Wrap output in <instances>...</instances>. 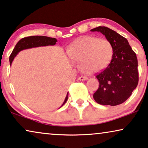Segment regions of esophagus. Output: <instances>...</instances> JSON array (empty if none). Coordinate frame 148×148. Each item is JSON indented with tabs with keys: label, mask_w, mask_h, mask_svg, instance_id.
<instances>
[{
	"label": "esophagus",
	"mask_w": 148,
	"mask_h": 148,
	"mask_svg": "<svg viewBox=\"0 0 148 148\" xmlns=\"http://www.w3.org/2000/svg\"><path fill=\"white\" fill-rule=\"evenodd\" d=\"M88 79V78L85 76H81L78 78V80H86Z\"/></svg>",
	"instance_id": "34e87169"
}]
</instances>
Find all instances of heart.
Listing matches in <instances>:
<instances>
[{
	"instance_id": "b5f03b06",
	"label": "heart",
	"mask_w": 148,
	"mask_h": 148,
	"mask_svg": "<svg viewBox=\"0 0 148 148\" xmlns=\"http://www.w3.org/2000/svg\"><path fill=\"white\" fill-rule=\"evenodd\" d=\"M68 53L71 60L79 62L82 72L92 74L104 70L110 64L114 48L107 39L85 36L74 41Z\"/></svg>"
}]
</instances>
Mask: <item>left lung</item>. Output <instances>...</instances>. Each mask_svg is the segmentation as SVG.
Listing matches in <instances>:
<instances>
[{
	"label": "left lung",
	"instance_id": "left-lung-1",
	"mask_svg": "<svg viewBox=\"0 0 148 148\" xmlns=\"http://www.w3.org/2000/svg\"><path fill=\"white\" fill-rule=\"evenodd\" d=\"M90 31L100 32L114 48L110 64L96 76L99 86L93 98L101 105H119L131 95L138 84L137 56L127 39L116 32L105 26L97 27Z\"/></svg>",
	"mask_w": 148,
	"mask_h": 148
}]
</instances>
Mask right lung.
<instances>
[{
	"label": "right lung",
	"instance_id": "1",
	"mask_svg": "<svg viewBox=\"0 0 148 148\" xmlns=\"http://www.w3.org/2000/svg\"><path fill=\"white\" fill-rule=\"evenodd\" d=\"M57 39L55 38H50L45 36H32L25 37V38H21L17 45H15V48L11 53V56L9 57V62L10 65L12 64V62L14 60L15 57L17 56L19 51L23 50V49H30L32 47H43V46H48V45H55L57 42ZM68 92L67 93V95L65 99L64 103L62 106L64 105L65 103L68 100ZM61 106V107H62Z\"/></svg>",
	"mask_w": 148,
	"mask_h": 148
}]
</instances>
